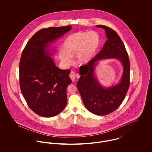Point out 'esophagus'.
Wrapping results in <instances>:
<instances>
[{"label": "esophagus", "instance_id": "34e87169", "mask_svg": "<svg viewBox=\"0 0 152 152\" xmlns=\"http://www.w3.org/2000/svg\"><path fill=\"white\" fill-rule=\"evenodd\" d=\"M69 77L72 81H75L76 78V74L74 71H71L69 74Z\"/></svg>", "mask_w": 152, "mask_h": 152}]
</instances>
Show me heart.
<instances>
[{"label": "heart", "mask_w": 152, "mask_h": 152, "mask_svg": "<svg viewBox=\"0 0 152 152\" xmlns=\"http://www.w3.org/2000/svg\"><path fill=\"white\" fill-rule=\"evenodd\" d=\"M101 45V37L95 31H77L69 35L63 44V50L58 53L59 59L65 65L72 64L76 56L80 64L89 63L96 56Z\"/></svg>", "instance_id": "heart-1"}]
</instances>
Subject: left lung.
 I'll use <instances>...</instances> for the list:
<instances>
[{"mask_svg":"<svg viewBox=\"0 0 152 152\" xmlns=\"http://www.w3.org/2000/svg\"><path fill=\"white\" fill-rule=\"evenodd\" d=\"M96 27L105 30L107 40L100 52L87 65L80 68V78L77 87L86 108L96 115L112 113L123 102L129 87L130 61L125 47L119 35L104 25ZM108 59H117L123 66L119 83L108 87L101 85L96 77V67L99 62Z\"/></svg>","mask_w":152,"mask_h":152,"instance_id":"obj_1","label":"left lung"}]
</instances>
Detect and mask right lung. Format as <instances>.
I'll return each mask as SVG.
<instances>
[{
  "label": "right lung",
  "instance_id": "1",
  "mask_svg": "<svg viewBox=\"0 0 152 152\" xmlns=\"http://www.w3.org/2000/svg\"><path fill=\"white\" fill-rule=\"evenodd\" d=\"M66 26L43 28L36 33L24 47L19 64V80L22 95L28 107L36 114L53 117L60 113L67 102L66 88L72 81L69 69L56 66L54 44L68 32Z\"/></svg>",
  "mask_w": 152,
  "mask_h": 152
}]
</instances>
